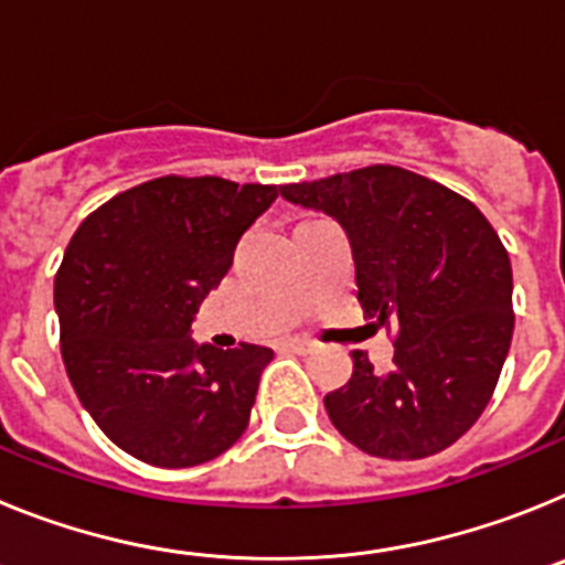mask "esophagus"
Returning <instances> with one entry per match:
<instances>
[{
    "label": "esophagus",
    "mask_w": 565,
    "mask_h": 565,
    "mask_svg": "<svg viewBox=\"0 0 565 565\" xmlns=\"http://www.w3.org/2000/svg\"><path fill=\"white\" fill-rule=\"evenodd\" d=\"M286 348H291L294 353H311L313 342L311 339H286Z\"/></svg>",
    "instance_id": "esophagus-1"
}]
</instances>
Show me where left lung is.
<instances>
[{
    "instance_id": "obj_1",
    "label": "left lung",
    "mask_w": 565,
    "mask_h": 565,
    "mask_svg": "<svg viewBox=\"0 0 565 565\" xmlns=\"http://www.w3.org/2000/svg\"><path fill=\"white\" fill-rule=\"evenodd\" d=\"M279 192L344 228L364 313L398 326L393 371L376 373L353 351V376L326 396L333 427L391 461L447 450L495 393L515 331L512 266L495 228L458 192L391 163Z\"/></svg>"
}]
</instances>
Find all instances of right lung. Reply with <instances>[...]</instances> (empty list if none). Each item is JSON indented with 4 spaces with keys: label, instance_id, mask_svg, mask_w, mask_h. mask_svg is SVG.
<instances>
[{
    "label": "right lung",
    "instance_id": "obj_1",
    "mask_svg": "<svg viewBox=\"0 0 565 565\" xmlns=\"http://www.w3.org/2000/svg\"><path fill=\"white\" fill-rule=\"evenodd\" d=\"M277 186L167 174L109 198L76 228L56 274L62 359L104 436L152 467L226 452L248 427L271 348L189 337Z\"/></svg>",
    "mask_w": 565,
    "mask_h": 565
}]
</instances>
